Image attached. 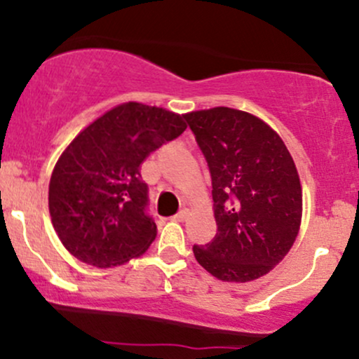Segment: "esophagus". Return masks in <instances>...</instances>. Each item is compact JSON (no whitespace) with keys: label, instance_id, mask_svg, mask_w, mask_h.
Segmentation results:
<instances>
[{"label":"esophagus","instance_id":"obj_1","mask_svg":"<svg viewBox=\"0 0 359 359\" xmlns=\"http://www.w3.org/2000/svg\"><path fill=\"white\" fill-rule=\"evenodd\" d=\"M187 216H189V211H187V209H182V211H179V212H177L175 216H172V221L182 222V221L187 219Z\"/></svg>","mask_w":359,"mask_h":359}]
</instances>
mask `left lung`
Listing matches in <instances>:
<instances>
[{
    "mask_svg": "<svg viewBox=\"0 0 359 359\" xmlns=\"http://www.w3.org/2000/svg\"><path fill=\"white\" fill-rule=\"evenodd\" d=\"M208 162L217 233L194 257L226 282L269 273L297 238L302 189L285 143L253 114L212 108L184 114Z\"/></svg>",
    "mask_w": 359,
    "mask_h": 359,
    "instance_id": "left-lung-1",
    "label": "left lung"
}]
</instances>
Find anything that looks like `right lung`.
Returning <instances> with one entry per match:
<instances>
[{"label": "right lung", "instance_id": "1", "mask_svg": "<svg viewBox=\"0 0 359 359\" xmlns=\"http://www.w3.org/2000/svg\"><path fill=\"white\" fill-rule=\"evenodd\" d=\"M184 116L125 102L81 131L60 155L48 211L62 245L88 265L116 266L145 253L156 236L140 168L185 131Z\"/></svg>", "mask_w": 359, "mask_h": 359}]
</instances>
